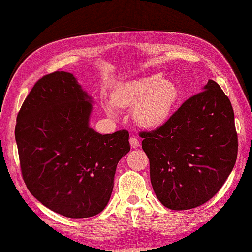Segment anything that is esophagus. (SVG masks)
Here are the masks:
<instances>
[{"label": "esophagus", "mask_w": 252, "mask_h": 252, "mask_svg": "<svg viewBox=\"0 0 252 252\" xmlns=\"http://www.w3.org/2000/svg\"><path fill=\"white\" fill-rule=\"evenodd\" d=\"M130 145L132 148H137L140 146V141H138L135 136H132L130 138Z\"/></svg>", "instance_id": "obj_1"}]
</instances>
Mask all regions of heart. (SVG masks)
<instances>
[{"label":"heart","mask_w":252,"mask_h":252,"mask_svg":"<svg viewBox=\"0 0 252 252\" xmlns=\"http://www.w3.org/2000/svg\"><path fill=\"white\" fill-rule=\"evenodd\" d=\"M180 99L176 84L155 73L119 83L112 93V101H106L105 110L116 116V106L131 108L133 119L142 127L152 129L167 121Z\"/></svg>","instance_id":"heart-1"}]
</instances>
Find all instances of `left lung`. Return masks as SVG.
<instances>
[{
	"mask_svg": "<svg viewBox=\"0 0 252 252\" xmlns=\"http://www.w3.org/2000/svg\"><path fill=\"white\" fill-rule=\"evenodd\" d=\"M159 201L189 210L210 200L225 183L237 158V133L231 101L216 81L187 99L163 126L143 132Z\"/></svg>",
	"mask_w": 252,
	"mask_h": 252,
	"instance_id": "obj_1",
	"label": "left lung"
}]
</instances>
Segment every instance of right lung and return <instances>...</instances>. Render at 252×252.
<instances>
[{"mask_svg":"<svg viewBox=\"0 0 252 252\" xmlns=\"http://www.w3.org/2000/svg\"><path fill=\"white\" fill-rule=\"evenodd\" d=\"M93 104L72 73L56 71L34 84L17 116L25 183L42 205L67 218L104 210L117 164L130 152L127 131L103 135L90 126Z\"/></svg>","mask_w":252,"mask_h":252,"instance_id":"add662e5","label":"right lung"}]
</instances>
